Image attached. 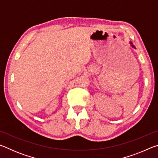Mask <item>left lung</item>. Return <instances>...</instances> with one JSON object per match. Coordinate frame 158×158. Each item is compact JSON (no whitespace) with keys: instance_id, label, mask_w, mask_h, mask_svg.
<instances>
[{"instance_id":"1","label":"left lung","mask_w":158,"mask_h":158,"mask_svg":"<svg viewBox=\"0 0 158 158\" xmlns=\"http://www.w3.org/2000/svg\"><path fill=\"white\" fill-rule=\"evenodd\" d=\"M130 45H131V47H132L133 48H135V46H134V45H133V44L132 43V42H130Z\"/></svg>"}]
</instances>
